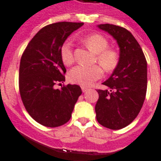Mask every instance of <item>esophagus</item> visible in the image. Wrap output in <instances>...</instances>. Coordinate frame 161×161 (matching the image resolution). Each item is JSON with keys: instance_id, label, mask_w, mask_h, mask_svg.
Segmentation results:
<instances>
[{"instance_id": "obj_1", "label": "esophagus", "mask_w": 161, "mask_h": 161, "mask_svg": "<svg viewBox=\"0 0 161 161\" xmlns=\"http://www.w3.org/2000/svg\"><path fill=\"white\" fill-rule=\"evenodd\" d=\"M87 90H88V88H87V87H82V91H83V92H87Z\"/></svg>"}]
</instances>
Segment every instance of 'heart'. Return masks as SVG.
<instances>
[{
  "label": "heart",
  "mask_w": 161,
  "mask_h": 161,
  "mask_svg": "<svg viewBox=\"0 0 161 161\" xmlns=\"http://www.w3.org/2000/svg\"><path fill=\"white\" fill-rule=\"evenodd\" d=\"M83 42L92 53L96 54V59L99 64L106 71H112L116 68L118 62L117 52L108 49V41L105 37L98 34L87 36L83 39ZM60 56L65 65L72 64L74 61L73 43L72 40H67L61 46ZM103 76V70L97 65L83 66L78 65L73 68L69 73V80L70 83L89 87L94 82L98 80Z\"/></svg>",
  "instance_id": "heart-1"
}]
</instances>
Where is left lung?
Listing matches in <instances>:
<instances>
[{
    "label": "left lung",
    "instance_id": "left-lung-1",
    "mask_svg": "<svg viewBox=\"0 0 161 161\" xmlns=\"http://www.w3.org/2000/svg\"><path fill=\"white\" fill-rule=\"evenodd\" d=\"M97 27L117 40L120 57L110 78L103 83L108 89L97 90L96 117L102 126L119 130L131 123L143 106L147 89V63L140 44L126 29L110 24Z\"/></svg>",
    "mask_w": 161,
    "mask_h": 161
}]
</instances>
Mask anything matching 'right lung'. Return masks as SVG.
<instances>
[{
  "instance_id": "1",
  "label": "right lung",
  "mask_w": 161,
  "mask_h": 161,
  "mask_svg": "<svg viewBox=\"0 0 161 161\" xmlns=\"http://www.w3.org/2000/svg\"><path fill=\"white\" fill-rule=\"evenodd\" d=\"M83 25L58 22L44 26L30 41L21 56L19 70L21 100L31 117L44 126L57 127L68 122L82 94L78 85L68 84L61 89H55L54 85L65 81L61 46Z\"/></svg>"
}]
</instances>
